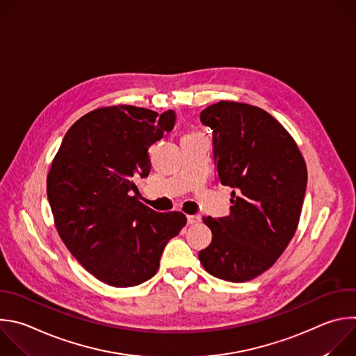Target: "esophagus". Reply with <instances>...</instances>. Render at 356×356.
I'll use <instances>...</instances> for the list:
<instances>
[{"label":"esophagus","mask_w":356,"mask_h":356,"mask_svg":"<svg viewBox=\"0 0 356 356\" xmlns=\"http://www.w3.org/2000/svg\"><path fill=\"white\" fill-rule=\"evenodd\" d=\"M201 222V216L200 215H187V223L188 225H197Z\"/></svg>","instance_id":"1"}]
</instances>
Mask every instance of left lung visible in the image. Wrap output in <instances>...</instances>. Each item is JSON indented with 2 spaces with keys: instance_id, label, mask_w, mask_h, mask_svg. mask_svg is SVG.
Segmentation results:
<instances>
[{
  "instance_id": "left-lung-1",
  "label": "left lung",
  "mask_w": 356,
  "mask_h": 356,
  "mask_svg": "<svg viewBox=\"0 0 356 356\" xmlns=\"http://www.w3.org/2000/svg\"><path fill=\"white\" fill-rule=\"evenodd\" d=\"M200 118L212 130L218 180L233 191L229 216L202 218L212 241L198 259L219 280L246 282L267 271L293 238L306 163L291 134L257 106L222 100Z\"/></svg>"
}]
</instances>
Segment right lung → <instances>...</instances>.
<instances>
[{"instance_id": "obj_1", "label": "right lung", "mask_w": 356, "mask_h": 356, "mask_svg": "<svg viewBox=\"0 0 356 356\" xmlns=\"http://www.w3.org/2000/svg\"><path fill=\"white\" fill-rule=\"evenodd\" d=\"M173 110L100 107L67 131L47 175V198L61 241L99 281L130 288L152 278L166 243L186 225L177 211L140 201L149 147L175 127Z\"/></svg>"}]
</instances>
